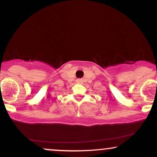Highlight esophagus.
<instances>
[{
    "label": "esophagus",
    "instance_id": "esophagus-1",
    "mask_svg": "<svg viewBox=\"0 0 157 157\" xmlns=\"http://www.w3.org/2000/svg\"><path fill=\"white\" fill-rule=\"evenodd\" d=\"M77 83H82V79H77V80H76Z\"/></svg>",
    "mask_w": 157,
    "mask_h": 157
}]
</instances>
